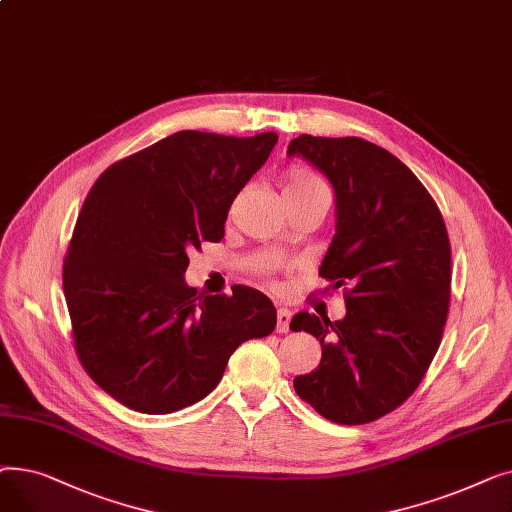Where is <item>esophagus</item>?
I'll use <instances>...</instances> for the list:
<instances>
[{
  "label": "esophagus",
  "instance_id": "obj_1",
  "mask_svg": "<svg viewBox=\"0 0 512 512\" xmlns=\"http://www.w3.org/2000/svg\"><path fill=\"white\" fill-rule=\"evenodd\" d=\"M290 317H292V313L288 311V309H278V324H276V330L280 332V334H286L288 330H290Z\"/></svg>",
  "mask_w": 512,
  "mask_h": 512
}]
</instances>
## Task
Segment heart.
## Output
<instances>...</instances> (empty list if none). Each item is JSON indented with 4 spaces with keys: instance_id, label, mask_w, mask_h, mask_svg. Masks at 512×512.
<instances>
[{
    "instance_id": "b5f03b06",
    "label": "heart",
    "mask_w": 512,
    "mask_h": 512,
    "mask_svg": "<svg viewBox=\"0 0 512 512\" xmlns=\"http://www.w3.org/2000/svg\"><path fill=\"white\" fill-rule=\"evenodd\" d=\"M311 195H324L330 199V188L313 172H307L303 168H290L284 174V197L297 199V197H311Z\"/></svg>"
}]
</instances>
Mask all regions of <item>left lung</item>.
I'll return each instance as SVG.
<instances>
[{
    "mask_svg": "<svg viewBox=\"0 0 512 512\" xmlns=\"http://www.w3.org/2000/svg\"><path fill=\"white\" fill-rule=\"evenodd\" d=\"M288 155L334 188L336 234L319 276L348 286L342 319L292 317V332L321 344L317 369L294 378V390L334 423H369L417 390L438 351L450 303L448 232L419 178L378 145L301 134Z\"/></svg>",
    "mask_w": 512,
    "mask_h": 512,
    "instance_id": "obj_1",
    "label": "left lung"
}]
</instances>
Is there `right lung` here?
Here are the masks:
<instances>
[{
    "label": "right lung",
    "mask_w": 512,
    "mask_h": 512,
    "mask_svg": "<svg viewBox=\"0 0 512 512\" xmlns=\"http://www.w3.org/2000/svg\"><path fill=\"white\" fill-rule=\"evenodd\" d=\"M276 143V132L180 130L93 184L64 261V294L80 363L124 407H191L220 384L242 342L274 332L276 307L263 292L205 294L184 272L188 251L224 238L232 201Z\"/></svg>",
    "instance_id": "obj_1"
}]
</instances>
